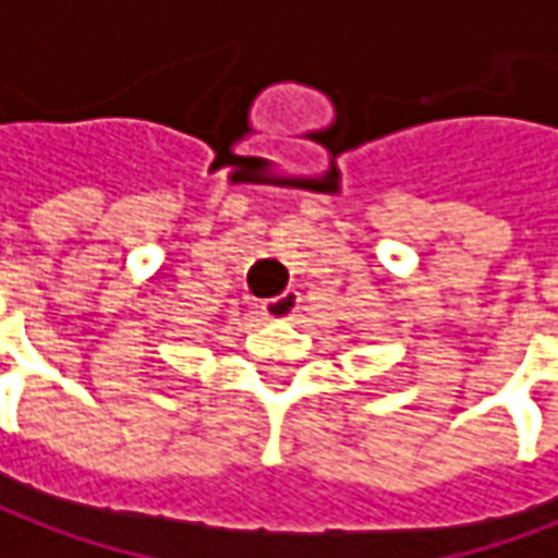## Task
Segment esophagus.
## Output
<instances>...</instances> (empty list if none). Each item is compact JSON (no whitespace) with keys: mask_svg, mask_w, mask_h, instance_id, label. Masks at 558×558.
Listing matches in <instances>:
<instances>
[{"mask_svg":"<svg viewBox=\"0 0 558 558\" xmlns=\"http://www.w3.org/2000/svg\"><path fill=\"white\" fill-rule=\"evenodd\" d=\"M299 293L295 290H287V293L275 295V299H265L263 314L268 320H293L295 311H299Z\"/></svg>","mask_w":558,"mask_h":558,"instance_id":"esophagus-1","label":"esophagus"}]
</instances>
